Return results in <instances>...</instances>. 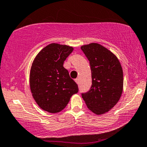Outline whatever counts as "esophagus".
<instances>
[{
    "mask_svg": "<svg viewBox=\"0 0 147 147\" xmlns=\"http://www.w3.org/2000/svg\"><path fill=\"white\" fill-rule=\"evenodd\" d=\"M75 82L77 83V84H79V79L78 78H77V79H75Z\"/></svg>",
    "mask_w": 147,
    "mask_h": 147,
    "instance_id": "34e87169",
    "label": "esophagus"
}]
</instances>
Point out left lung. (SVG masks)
I'll return each instance as SVG.
<instances>
[{"label": "left lung", "instance_id": "1", "mask_svg": "<svg viewBox=\"0 0 147 147\" xmlns=\"http://www.w3.org/2000/svg\"><path fill=\"white\" fill-rule=\"evenodd\" d=\"M90 64L92 84L82 94L88 109L96 115L110 111L118 103L123 88V72L117 57L96 43L81 47Z\"/></svg>", "mask_w": 147, "mask_h": 147}]
</instances>
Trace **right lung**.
I'll return each mask as SVG.
<instances>
[{"mask_svg": "<svg viewBox=\"0 0 147 147\" xmlns=\"http://www.w3.org/2000/svg\"><path fill=\"white\" fill-rule=\"evenodd\" d=\"M73 48L51 44L35 58L30 70L31 92L33 98L43 110L56 113L65 108L78 86L70 78L63 63Z\"/></svg>", "mask_w": 147, "mask_h": 147, "instance_id": "right-lung-1", "label": "right lung"}]
</instances>
